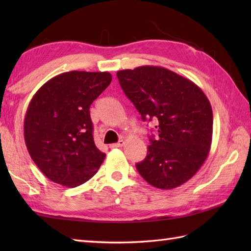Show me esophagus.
Here are the masks:
<instances>
[{
    "label": "esophagus",
    "mask_w": 251,
    "mask_h": 251,
    "mask_svg": "<svg viewBox=\"0 0 251 251\" xmlns=\"http://www.w3.org/2000/svg\"><path fill=\"white\" fill-rule=\"evenodd\" d=\"M123 146H124V140H120L119 142H116V143H112V145H110V148L115 149V148H122Z\"/></svg>",
    "instance_id": "34e87169"
}]
</instances>
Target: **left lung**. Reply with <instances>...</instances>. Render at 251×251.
Returning <instances> with one entry per match:
<instances>
[{
	"instance_id": "left-lung-1",
	"label": "left lung",
	"mask_w": 251,
	"mask_h": 251,
	"mask_svg": "<svg viewBox=\"0 0 251 251\" xmlns=\"http://www.w3.org/2000/svg\"><path fill=\"white\" fill-rule=\"evenodd\" d=\"M127 97L142 120L155 117L158 137L151 145L138 173L157 189L170 190L199 172L210 151L212 109L195 83L156 66H142L116 73Z\"/></svg>"
}]
</instances>
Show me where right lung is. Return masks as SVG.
Listing matches in <instances>:
<instances>
[{
  "label": "right lung",
  "mask_w": 251,
  "mask_h": 251,
  "mask_svg": "<svg viewBox=\"0 0 251 251\" xmlns=\"http://www.w3.org/2000/svg\"><path fill=\"white\" fill-rule=\"evenodd\" d=\"M111 81L109 72H65L32 97L24 122L25 146L52 182L75 188L98 172L105 154L95 145L89 106Z\"/></svg>",
  "instance_id": "obj_1"
}]
</instances>
